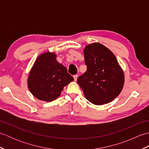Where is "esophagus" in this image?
I'll return each instance as SVG.
<instances>
[{
	"instance_id": "1",
	"label": "esophagus",
	"mask_w": 149,
	"mask_h": 149,
	"mask_svg": "<svg viewBox=\"0 0 149 149\" xmlns=\"http://www.w3.org/2000/svg\"><path fill=\"white\" fill-rule=\"evenodd\" d=\"M73 77H74V81H77V77H78V75H74V76H73Z\"/></svg>"
}]
</instances>
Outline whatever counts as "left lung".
Listing matches in <instances>:
<instances>
[{
    "label": "left lung",
    "mask_w": 149,
    "mask_h": 149,
    "mask_svg": "<svg viewBox=\"0 0 149 149\" xmlns=\"http://www.w3.org/2000/svg\"><path fill=\"white\" fill-rule=\"evenodd\" d=\"M87 70L77 78L85 97L95 105H102L118 95L124 83V74L113 52L105 46L94 43L85 47Z\"/></svg>",
    "instance_id": "8db88e82"
}]
</instances>
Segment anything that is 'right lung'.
Masks as SVG:
<instances>
[{"label":"right lung","mask_w":149,"mask_h":149,"mask_svg":"<svg viewBox=\"0 0 149 149\" xmlns=\"http://www.w3.org/2000/svg\"><path fill=\"white\" fill-rule=\"evenodd\" d=\"M55 54H41L34 63L28 78V87L33 95L41 100L56 99L63 87L74 81L65 66L56 60Z\"/></svg>","instance_id":"obj_1"}]
</instances>
